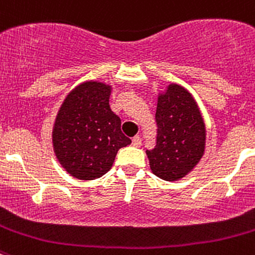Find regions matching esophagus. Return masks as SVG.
Segmentation results:
<instances>
[{
    "mask_svg": "<svg viewBox=\"0 0 255 255\" xmlns=\"http://www.w3.org/2000/svg\"><path fill=\"white\" fill-rule=\"evenodd\" d=\"M131 141H132V145H134V147H140L141 145V138L139 136V135L134 136V138L131 139Z\"/></svg>",
    "mask_w": 255,
    "mask_h": 255,
    "instance_id": "1",
    "label": "esophagus"
}]
</instances>
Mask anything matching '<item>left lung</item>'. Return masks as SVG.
Instances as JSON below:
<instances>
[{
    "instance_id": "left-lung-1",
    "label": "left lung",
    "mask_w": 255,
    "mask_h": 255,
    "mask_svg": "<svg viewBox=\"0 0 255 255\" xmlns=\"http://www.w3.org/2000/svg\"><path fill=\"white\" fill-rule=\"evenodd\" d=\"M157 139L147 150L152 172L166 181L185 177L203 157L206 149V125L197 102L189 91L170 84L158 94Z\"/></svg>"
}]
</instances>
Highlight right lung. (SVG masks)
<instances>
[{
    "label": "right lung",
    "mask_w": 255,
    "mask_h": 255,
    "mask_svg": "<svg viewBox=\"0 0 255 255\" xmlns=\"http://www.w3.org/2000/svg\"><path fill=\"white\" fill-rule=\"evenodd\" d=\"M112 87L89 80L66 96L52 130L53 152L67 173L94 180L111 170L120 148L131 143L110 107Z\"/></svg>",
    "instance_id": "1"
}]
</instances>
